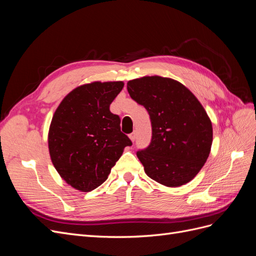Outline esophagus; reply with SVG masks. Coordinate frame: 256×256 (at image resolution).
<instances>
[{
	"instance_id": "esophagus-1",
	"label": "esophagus",
	"mask_w": 256,
	"mask_h": 256,
	"mask_svg": "<svg viewBox=\"0 0 256 256\" xmlns=\"http://www.w3.org/2000/svg\"><path fill=\"white\" fill-rule=\"evenodd\" d=\"M129 138H130V140H131V141L134 142V141H136V132L130 134H129Z\"/></svg>"
}]
</instances>
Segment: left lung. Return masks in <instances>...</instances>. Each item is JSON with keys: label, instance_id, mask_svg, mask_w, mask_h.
Wrapping results in <instances>:
<instances>
[{"label": "left lung", "instance_id": "8db88e82", "mask_svg": "<svg viewBox=\"0 0 256 256\" xmlns=\"http://www.w3.org/2000/svg\"><path fill=\"white\" fill-rule=\"evenodd\" d=\"M127 90L152 122L150 144L136 152L147 176L166 187L192 180L212 144V125L203 106L184 85L159 76L131 80Z\"/></svg>", "mask_w": 256, "mask_h": 256}]
</instances>
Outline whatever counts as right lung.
<instances>
[{"instance_id": "right-lung-1", "label": "right lung", "mask_w": 256, "mask_h": 256, "mask_svg": "<svg viewBox=\"0 0 256 256\" xmlns=\"http://www.w3.org/2000/svg\"><path fill=\"white\" fill-rule=\"evenodd\" d=\"M124 82H92L62 100L48 134L52 164L72 188L90 192L104 184L124 148L132 142L120 131V118L110 104Z\"/></svg>"}]
</instances>
